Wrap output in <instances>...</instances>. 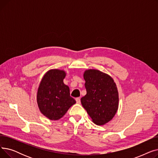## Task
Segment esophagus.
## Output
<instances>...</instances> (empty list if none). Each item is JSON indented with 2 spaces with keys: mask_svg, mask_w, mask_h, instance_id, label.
Instances as JSON below:
<instances>
[{
  "mask_svg": "<svg viewBox=\"0 0 158 158\" xmlns=\"http://www.w3.org/2000/svg\"><path fill=\"white\" fill-rule=\"evenodd\" d=\"M76 102H77V104H81V98H80V97H77V98H76Z\"/></svg>",
  "mask_w": 158,
  "mask_h": 158,
  "instance_id": "1",
  "label": "esophagus"
}]
</instances>
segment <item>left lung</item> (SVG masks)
Segmentation results:
<instances>
[{
    "label": "left lung",
    "mask_w": 158,
    "mask_h": 158,
    "mask_svg": "<svg viewBox=\"0 0 158 158\" xmlns=\"http://www.w3.org/2000/svg\"><path fill=\"white\" fill-rule=\"evenodd\" d=\"M83 77L86 95L81 98L82 106L94 123L104 125L113 119L118 109L117 85L110 75L97 69L86 70Z\"/></svg>",
    "instance_id": "1"
}]
</instances>
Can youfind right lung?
I'll return each instance as SVG.
<instances>
[{
  "label": "right lung",
  "mask_w": 158,
  "mask_h": 158,
  "mask_svg": "<svg viewBox=\"0 0 158 158\" xmlns=\"http://www.w3.org/2000/svg\"><path fill=\"white\" fill-rule=\"evenodd\" d=\"M66 73L63 70L47 71L39 85L36 101L40 112L51 120H58L76 103L70 96L69 87L64 84Z\"/></svg>",
  "instance_id": "1"
}]
</instances>
